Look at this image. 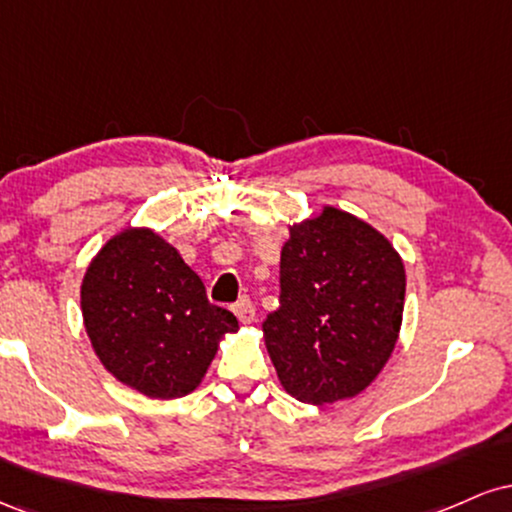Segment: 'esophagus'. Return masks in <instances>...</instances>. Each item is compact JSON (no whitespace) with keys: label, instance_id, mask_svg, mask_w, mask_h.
<instances>
[{"label":"esophagus","instance_id":"1","mask_svg":"<svg viewBox=\"0 0 512 512\" xmlns=\"http://www.w3.org/2000/svg\"><path fill=\"white\" fill-rule=\"evenodd\" d=\"M233 310H236L238 320L243 322V325H250V322H255V305H252L250 298H240V301L233 305Z\"/></svg>","mask_w":512,"mask_h":512}]
</instances>
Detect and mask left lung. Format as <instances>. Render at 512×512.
Here are the masks:
<instances>
[{"label": "left lung", "mask_w": 512, "mask_h": 512, "mask_svg": "<svg viewBox=\"0 0 512 512\" xmlns=\"http://www.w3.org/2000/svg\"><path fill=\"white\" fill-rule=\"evenodd\" d=\"M279 308L264 344L291 397L330 404L373 383L395 349L404 264L373 226L334 207L291 228L281 250Z\"/></svg>", "instance_id": "8db88e82"}]
</instances>
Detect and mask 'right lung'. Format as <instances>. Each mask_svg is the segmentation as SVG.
Returning a JSON list of instances; mask_svg holds the SVG:
<instances>
[{
  "label": "right lung",
  "instance_id": "obj_1",
  "mask_svg": "<svg viewBox=\"0 0 512 512\" xmlns=\"http://www.w3.org/2000/svg\"><path fill=\"white\" fill-rule=\"evenodd\" d=\"M81 313L103 366L120 383L175 399L202 383L216 342L238 330L202 279L149 228L110 240L81 284Z\"/></svg>",
  "mask_w": 512,
  "mask_h": 512
}]
</instances>
